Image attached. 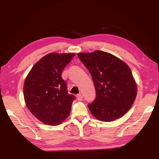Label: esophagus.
Wrapping results in <instances>:
<instances>
[{"instance_id":"obj_1","label":"esophagus","mask_w":159,"mask_h":159,"mask_svg":"<svg viewBox=\"0 0 159 159\" xmlns=\"http://www.w3.org/2000/svg\"><path fill=\"white\" fill-rule=\"evenodd\" d=\"M76 97H77V99L79 101H81L83 99V95H81V94H79V95H76Z\"/></svg>"}]
</instances>
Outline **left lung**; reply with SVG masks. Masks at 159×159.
I'll use <instances>...</instances> for the list:
<instances>
[{
	"label": "left lung",
	"mask_w": 159,
	"mask_h": 159,
	"mask_svg": "<svg viewBox=\"0 0 159 159\" xmlns=\"http://www.w3.org/2000/svg\"><path fill=\"white\" fill-rule=\"evenodd\" d=\"M78 56L95 85L96 98L88 104L91 114L104 122L122 117L137 95V85L130 67L114 55L100 50L80 52Z\"/></svg>",
	"instance_id": "obj_1"
}]
</instances>
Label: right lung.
Returning <instances> with one entry per match:
<instances>
[{"label":"right lung","instance_id":"1","mask_svg":"<svg viewBox=\"0 0 159 159\" xmlns=\"http://www.w3.org/2000/svg\"><path fill=\"white\" fill-rule=\"evenodd\" d=\"M75 54L50 53L32 67L24 84L26 107L45 124L56 125L69 116L76 98L67 92L61 73Z\"/></svg>","mask_w":159,"mask_h":159}]
</instances>
